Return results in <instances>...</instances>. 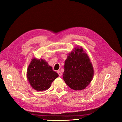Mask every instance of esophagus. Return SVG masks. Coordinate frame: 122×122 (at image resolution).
I'll return each mask as SVG.
<instances>
[{"label": "esophagus", "mask_w": 122, "mask_h": 122, "mask_svg": "<svg viewBox=\"0 0 122 122\" xmlns=\"http://www.w3.org/2000/svg\"><path fill=\"white\" fill-rule=\"evenodd\" d=\"M57 73H58V74H59V76H62V72L60 71V70H58V71H57Z\"/></svg>", "instance_id": "esophagus-1"}]
</instances>
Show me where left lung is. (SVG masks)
<instances>
[{"instance_id":"obj_1","label":"left lung","mask_w":122,"mask_h":122,"mask_svg":"<svg viewBox=\"0 0 122 122\" xmlns=\"http://www.w3.org/2000/svg\"><path fill=\"white\" fill-rule=\"evenodd\" d=\"M94 69L90 58L81 46L76 47L65 61L63 79L69 87L85 89L92 81Z\"/></svg>"}]
</instances>
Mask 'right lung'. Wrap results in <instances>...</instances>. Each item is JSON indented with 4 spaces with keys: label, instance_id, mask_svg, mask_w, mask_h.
<instances>
[{
    "label": "right lung",
    "instance_id": "right-lung-1",
    "mask_svg": "<svg viewBox=\"0 0 122 122\" xmlns=\"http://www.w3.org/2000/svg\"><path fill=\"white\" fill-rule=\"evenodd\" d=\"M59 76L45 60L32 59L27 71V78L30 86L37 91L49 89L52 82Z\"/></svg>",
    "mask_w": 122,
    "mask_h": 122
}]
</instances>
